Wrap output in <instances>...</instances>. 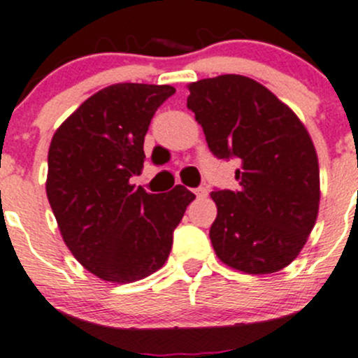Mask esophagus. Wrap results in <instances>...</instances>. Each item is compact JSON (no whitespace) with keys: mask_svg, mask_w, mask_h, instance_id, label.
Here are the masks:
<instances>
[{"mask_svg":"<svg viewBox=\"0 0 358 358\" xmlns=\"http://www.w3.org/2000/svg\"><path fill=\"white\" fill-rule=\"evenodd\" d=\"M194 194L198 196V198H205V196L208 194V192H206L205 187H198V189H194Z\"/></svg>","mask_w":358,"mask_h":358,"instance_id":"esophagus-1","label":"esophagus"}]
</instances>
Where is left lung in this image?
Here are the masks:
<instances>
[{
    "instance_id": "1",
    "label": "left lung",
    "mask_w": 358,
    "mask_h": 358,
    "mask_svg": "<svg viewBox=\"0 0 358 358\" xmlns=\"http://www.w3.org/2000/svg\"><path fill=\"white\" fill-rule=\"evenodd\" d=\"M187 108L217 159H236L238 190L210 192V228L222 263L245 273H273L306 245L320 206L316 150L299 116L270 90L236 73L189 85Z\"/></svg>"
}]
</instances>
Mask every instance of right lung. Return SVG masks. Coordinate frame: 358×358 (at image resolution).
Listing matches in <instances>:
<instances>
[{
	"instance_id": "obj_1",
	"label": "right lung",
	"mask_w": 358,
	"mask_h": 358,
	"mask_svg": "<svg viewBox=\"0 0 358 358\" xmlns=\"http://www.w3.org/2000/svg\"><path fill=\"white\" fill-rule=\"evenodd\" d=\"M168 85L120 83L79 106L52 136L48 199L63 242L86 270L109 282L157 272L173 231L196 196L183 185L150 194L130 183L145 162V136Z\"/></svg>"
}]
</instances>
